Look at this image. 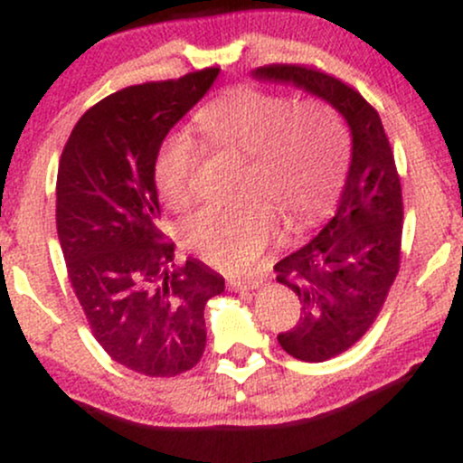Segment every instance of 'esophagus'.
<instances>
[{"instance_id": "1", "label": "esophagus", "mask_w": 463, "mask_h": 463, "mask_svg": "<svg viewBox=\"0 0 463 463\" xmlns=\"http://www.w3.org/2000/svg\"><path fill=\"white\" fill-rule=\"evenodd\" d=\"M261 283H263L261 279H232L228 280V287H231L232 291H250L261 287Z\"/></svg>"}]
</instances>
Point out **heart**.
Returning <instances> with one entry per match:
<instances>
[{"label":"heart","instance_id":"obj_1","mask_svg":"<svg viewBox=\"0 0 463 463\" xmlns=\"http://www.w3.org/2000/svg\"><path fill=\"white\" fill-rule=\"evenodd\" d=\"M195 124L206 147L248 156L246 191L263 198L241 206H206L183 226L184 243L224 272L250 268L272 241L279 228L273 205L287 226L307 224L346 174L348 126L324 99L296 104L283 93L239 87L206 104ZM198 156V143L187 135H169L161 143L154 184L167 206L189 202Z\"/></svg>","mask_w":463,"mask_h":463}]
</instances>
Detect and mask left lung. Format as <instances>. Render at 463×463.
<instances>
[{
	"mask_svg": "<svg viewBox=\"0 0 463 463\" xmlns=\"http://www.w3.org/2000/svg\"><path fill=\"white\" fill-rule=\"evenodd\" d=\"M254 80L333 104L348 124L350 165L337 209L311 241L274 265L300 300V320L279 335L291 357L320 364L357 344L379 316L401 263L402 194L381 117L342 80L311 67L269 65Z\"/></svg>",
	"mask_w": 463,
	"mask_h": 463,
	"instance_id": "left-lung-1",
	"label": "left lung"
}]
</instances>
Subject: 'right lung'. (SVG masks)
<instances>
[{
    "instance_id": "obj_1",
    "label": "right lung",
    "mask_w": 463,
    "mask_h": 463,
    "mask_svg": "<svg viewBox=\"0 0 463 463\" xmlns=\"http://www.w3.org/2000/svg\"><path fill=\"white\" fill-rule=\"evenodd\" d=\"M220 69L121 89L80 117L56 183L58 241L95 339L117 364L176 376L206 346L204 305L224 276L198 259L174 263L158 220L154 156L204 98Z\"/></svg>"
}]
</instances>
